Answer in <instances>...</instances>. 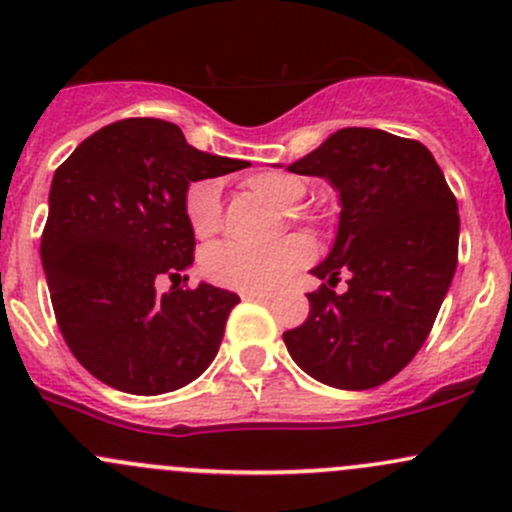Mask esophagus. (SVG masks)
Wrapping results in <instances>:
<instances>
[{"instance_id": "1", "label": "esophagus", "mask_w": 512, "mask_h": 512, "mask_svg": "<svg viewBox=\"0 0 512 512\" xmlns=\"http://www.w3.org/2000/svg\"><path fill=\"white\" fill-rule=\"evenodd\" d=\"M244 298H249V300H258V303H268V300H273V293L254 291V293H244Z\"/></svg>"}]
</instances>
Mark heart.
Instances as JSON below:
<instances>
[{"label":"heart","instance_id":"b5f03b06","mask_svg":"<svg viewBox=\"0 0 512 512\" xmlns=\"http://www.w3.org/2000/svg\"><path fill=\"white\" fill-rule=\"evenodd\" d=\"M251 192L271 202L273 207L288 209L291 217H298L293 209L308 192L305 179L286 175V172H258L246 179ZM184 217L194 236L207 239L217 234L221 226V189L214 179H197L189 184L184 194ZM315 256V246L308 236L291 234L263 249H249L241 244H217L204 251L202 271L217 286L231 291H276L288 283L303 266H308Z\"/></svg>","mask_w":512,"mask_h":512}]
</instances>
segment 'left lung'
I'll return each mask as SVG.
<instances>
[{
	"label": "left lung",
	"instance_id": "8db88e82",
	"mask_svg": "<svg viewBox=\"0 0 512 512\" xmlns=\"http://www.w3.org/2000/svg\"><path fill=\"white\" fill-rule=\"evenodd\" d=\"M340 194L333 251L313 268L303 325L283 333L295 365L337 389H372L412 362L458 263V204L419 140L342 128L288 165ZM350 272L348 291L332 288Z\"/></svg>",
	"mask_w": 512,
	"mask_h": 512
}]
</instances>
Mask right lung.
<instances>
[{
  "label": "right lung",
  "instance_id": "add662e5",
  "mask_svg": "<svg viewBox=\"0 0 512 512\" xmlns=\"http://www.w3.org/2000/svg\"><path fill=\"white\" fill-rule=\"evenodd\" d=\"M244 167L187 145L175 123L128 118L83 140L56 170L41 261L63 340L100 382L150 397L212 365L239 295L209 283L155 286L194 261L189 184Z\"/></svg>",
  "mask_w": 512,
  "mask_h": 512
}]
</instances>
